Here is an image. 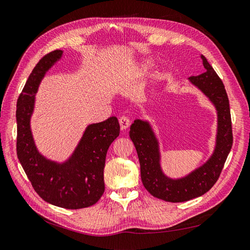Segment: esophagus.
Returning a JSON list of instances; mask_svg holds the SVG:
<instances>
[{"label": "esophagus", "mask_w": 250, "mask_h": 250, "mask_svg": "<svg viewBox=\"0 0 250 250\" xmlns=\"http://www.w3.org/2000/svg\"><path fill=\"white\" fill-rule=\"evenodd\" d=\"M119 125H120L121 129H123V130H126L127 127H129L130 125H131V121H130V119L127 118V117L121 116V117L119 118Z\"/></svg>", "instance_id": "34e87169"}]
</instances>
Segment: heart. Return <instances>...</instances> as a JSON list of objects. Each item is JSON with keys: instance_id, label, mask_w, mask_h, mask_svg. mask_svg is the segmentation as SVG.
<instances>
[{"instance_id": "b5f03b06", "label": "heart", "mask_w": 250, "mask_h": 250, "mask_svg": "<svg viewBox=\"0 0 250 250\" xmlns=\"http://www.w3.org/2000/svg\"><path fill=\"white\" fill-rule=\"evenodd\" d=\"M151 65H152V62L150 60H146V61H145V62L140 64L138 70H139V72H146V70L148 69Z\"/></svg>"}]
</instances>
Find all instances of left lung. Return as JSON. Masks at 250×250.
<instances>
[{
  "label": "left lung",
  "instance_id": "1",
  "mask_svg": "<svg viewBox=\"0 0 250 250\" xmlns=\"http://www.w3.org/2000/svg\"><path fill=\"white\" fill-rule=\"evenodd\" d=\"M205 72L189 77L213 104L217 116L215 146L212 154L200 167L183 177L172 178L162 168L159 142L148 120L135 119L130 126V137L135 146L140 164V176L145 188L166 202H186L206 193L216 183L232 146V127L229 100L220 77L207 59L201 55Z\"/></svg>",
  "mask_w": 250,
  "mask_h": 250
}]
</instances>
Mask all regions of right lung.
<instances>
[{
  "instance_id": "add662e5",
  "label": "right lung",
  "mask_w": 250,
  "mask_h": 250,
  "mask_svg": "<svg viewBox=\"0 0 250 250\" xmlns=\"http://www.w3.org/2000/svg\"><path fill=\"white\" fill-rule=\"evenodd\" d=\"M63 50L56 49L38 62L17 102V155L31 185L44 201L66 209L86 208L104 192V169L108 146L119 135L118 119L88 125L66 161L48 159L38 150L30 127L36 93L44 76L58 62Z\"/></svg>"
}]
</instances>
